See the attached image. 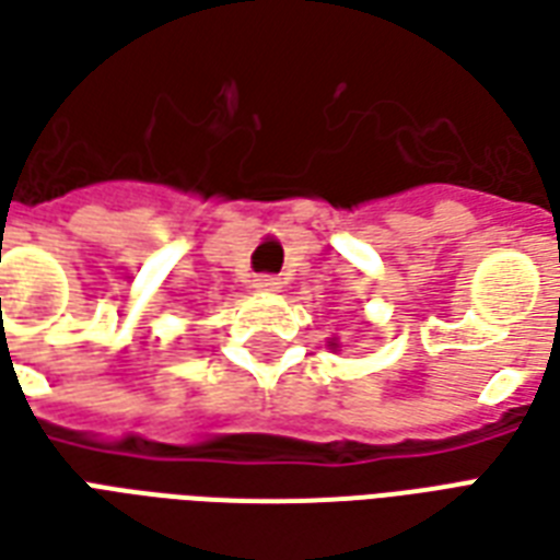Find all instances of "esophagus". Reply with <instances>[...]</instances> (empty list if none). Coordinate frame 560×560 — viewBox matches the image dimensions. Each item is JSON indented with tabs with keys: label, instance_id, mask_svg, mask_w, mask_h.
<instances>
[{
	"label": "esophagus",
	"instance_id": "1",
	"mask_svg": "<svg viewBox=\"0 0 560 560\" xmlns=\"http://www.w3.org/2000/svg\"><path fill=\"white\" fill-rule=\"evenodd\" d=\"M257 293H276L281 291V281L276 276H257L255 284H252Z\"/></svg>",
	"mask_w": 560,
	"mask_h": 560
}]
</instances>
